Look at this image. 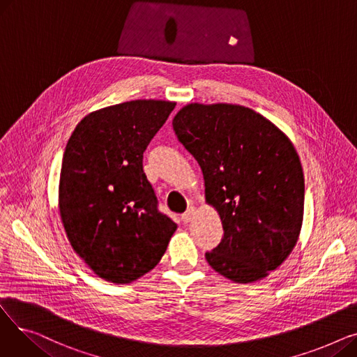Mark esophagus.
Returning a JSON list of instances; mask_svg holds the SVG:
<instances>
[{"mask_svg": "<svg viewBox=\"0 0 357 357\" xmlns=\"http://www.w3.org/2000/svg\"><path fill=\"white\" fill-rule=\"evenodd\" d=\"M195 215V208L194 207H190L188 210H186L185 214H182V221L183 222H190Z\"/></svg>", "mask_w": 357, "mask_h": 357, "instance_id": "1", "label": "esophagus"}]
</instances>
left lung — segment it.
Returning a JSON list of instances; mask_svg holds the SVG:
<instances>
[{"label": "left lung", "instance_id": "1", "mask_svg": "<svg viewBox=\"0 0 357 357\" xmlns=\"http://www.w3.org/2000/svg\"><path fill=\"white\" fill-rule=\"evenodd\" d=\"M175 135L204 175L205 199L224 236L205 253L237 284L264 279L296 245L304 215V174L291 140L259 112L233 104H188Z\"/></svg>", "mask_w": 357, "mask_h": 357}]
</instances>
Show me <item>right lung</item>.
<instances>
[{"mask_svg":"<svg viewBox=\"0 0 357 357\" xmlns=\"http://www.w3.org/2000/svg\"><path fill=\"white\" fill-rule=\"evenodd\" d=\"M175 102L136 100L93 111L68 140L59 213L73 250L100 278L130 284L152 271L176 224L158 210L143 153Z\"/></svg>","mask_w":357,"mask_h":357,"instance_id":"1","label":"right lung"}]
</instances>
